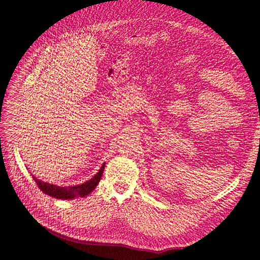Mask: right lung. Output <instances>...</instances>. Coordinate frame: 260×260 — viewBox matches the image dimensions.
Instances as JSON below:
<instances>
[{"label": "right lung", "instance_id": "1", "mask_svg": "<svg viewBox=\"0 0 260 260\" xmlns=\"http://www.w3.org/2000/svg\"><path fill=\"white\" fill-rule=\"evenodd\" d=\"M105 170V164L100 167V170L98 173L94 176L93 178L85 181L82 185H77V186H69V187H59L56 185H52V183L44 182L32 175V178L37 182V185L39 186L40 190L44 192L45 194L51 196L56 199H61V200H72L75 198H83L88 196L91 191H93L96 186L98 185V182L100 181V178H102L103 173Z\"/></svg>", "mask_w": 260, "mask_h": 260}]
</instances>
